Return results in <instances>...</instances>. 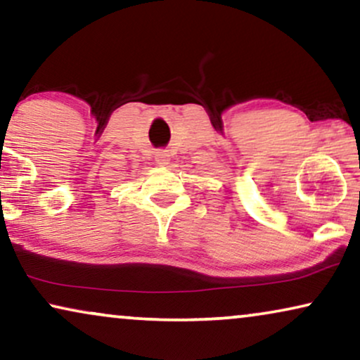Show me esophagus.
<instances>
[{"mask_svg":"<svg viewBox=\"0 0 360 360\" xmlns=\"http://www.w3.org/2000/svg\"><path fill=\"white\" fill-rule=\"evenodd\" d=\"M155 161H156V165H160V166L169 165V153H167L166 150L156 151L155 153Z\"/></svg>","mask_w":360,"mask_h":360,"instance_id":"esophagus-1","label":"esophagus"}]
</instances>
